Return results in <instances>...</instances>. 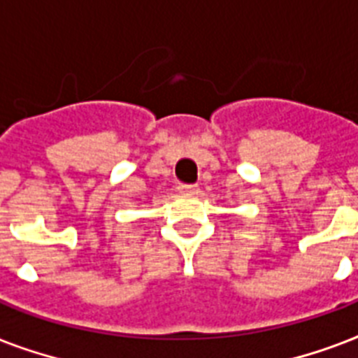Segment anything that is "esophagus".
Listing matches in <instances>:
<instances>
[{
    "instance_id": "obj_1",
    "label": "esophagus",
    "mask_w": 358,
    "mask_h": 358,
    "mask_svg": "<svg viewBox=\"0 0 358 358\" xmlns=\"http://www.w3.org/2000/svg\"><path fill=\"white\" fill-rule=\"evenodd\" d=\"M178 191L182 195H196L199 193V185H193V184H180L178 185Z\"/></svg>"
}]
</instances>
